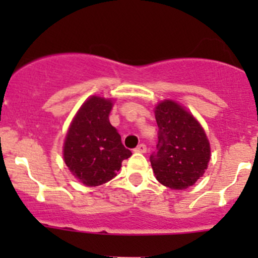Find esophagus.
<instances>
[{"label":"esophagus","instance_id":"34e87169","mask_svg":"<svg viewBox=\"0 0 258 258\" xmlns=\"http://www.w3.org/2000/svg\"><path fill=\"white\" fill-rule=\"evenodd\" d=\"M134 151H135V152H136V153H145L146 151H147V147H146V145L141 144V145L137 146V147L135 148Z\"/></svg>","mask_w":258,"mask_h":258}]
</instances>
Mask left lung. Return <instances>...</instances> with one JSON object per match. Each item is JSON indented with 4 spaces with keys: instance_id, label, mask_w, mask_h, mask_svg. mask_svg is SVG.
I'll use <instances>...</instances> for the list:
<instances>
[{
    "instance_id": "obj_1",
    "label": "left lung",
    "mask_w": 258,
    "mask_h": 258,
    "mask_svg": "<svg viewBox=\"0 0 258 258\" xmlns=\"http://www.w3.org/2000/svg\"><path fill=\"white\" fill-rule=\"evenodd\" d=\"M158 151L151 156L155 177L171 189H186L206 172L211 158L209 137L199 119L173 100L155 106Z\"/></svg>"
}]
</instances>
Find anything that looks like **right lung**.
I'll return each instance as SVG.
<instances>
[{"label":"right lung","mask_w":258,"mask_h":258,"mask_svg":"<svg viewBox=\"0 0 258 258\" xmlns=\"http://www.w3.org/2000/svg\"><path fill=\"white\" fill-rule=\"evenodd\" d=\"M114 98L90 96L72 118L63 142V161L81 183L96 187L112 179L132 155L121 142L108 114Z\"/></svg>","instance_id":"1"}]
</instances>
